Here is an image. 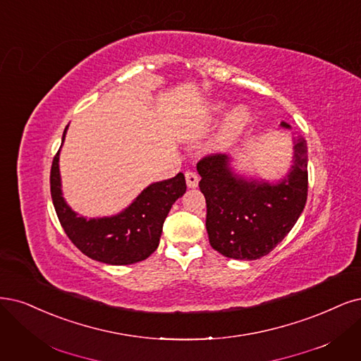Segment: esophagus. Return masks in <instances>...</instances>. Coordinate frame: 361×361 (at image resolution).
<instances>
[{
  "label": "esophagus",
  "mask_w": 361,
  "mask_h": 361,
  "mask_svg": "<svg viewBox=\"0 0 361 361\" xmlns=\"http://www.w3.org/2000/svg\"><path fill=\"white\" fill-rule=\"evenodd\" d=\"M185 179H186V185H188V188H195L198 185V175L192 170H186L185 171Z\"/></svg>",
  "instance_id": "esophagus-1"
}]
</instances>
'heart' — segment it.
<instances>
[{
    "instance_id": "heart-1",
    "label": "heart",
    "mask_w": 361,
    "mask_h": 361,
    "mask_svg": "<svg viewBox=\"0 0 361 361\" xmlns=\"http://www.w3.org/2000/svg\"><path fill=\"white\" fill-rule=\"evenodd\" d=\"M214 110H215V114H221V111L224 110V104H216L214 107ZM250 121H251L250 109L245 106H239V107L233 109L218 134L216 145L227 146L231 142H234L243 133V130L246 128L247 123H250Z\"/></svg>"
}]
</instances>
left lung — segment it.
<instances>
[{"mask_svg": "<svg viewBox=\"0 0 361 361\" xmlns=\"http://www.w3.org/2000/svg\"><path fill=\"white\" fill-rule=\"evenodd\" d=\"M282 127L290 128L282 122ZM204 194L210 246L224 257L257 259L287 235L303 212L307 198V145L297 135L294 166L282 182L246 180L234 175L230 158L210 154L197 163Z\"/></svg>", "mask_w": 361, "mask_h": 361, "instance_id": "8db88e82", "label": "left lung"}]
</instances>
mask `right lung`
I'll list each match as a JSON object with an SVG mask.
<instances>
[{"mask_svg":"<svg viewBox=\"0 0 361 361\" xmlns=\"http://www.w3.org/2000/svg\"><path fill=\"white\" fill-rule=\"evenodd\" d=\"M67 128L62 134L66 139ZM59 151L51 169V194L58 219L68 239L92 259L123 266L151 255L159 243L163 224L170 209L186 191L182 173L175 178L149 185L123 212L110 218L86 219L67 206L61 192Z\"/></svg>","mask_w":361,"mask_h":361,"instance_id":"obj_1","label":"right lung"}]
</instances>
